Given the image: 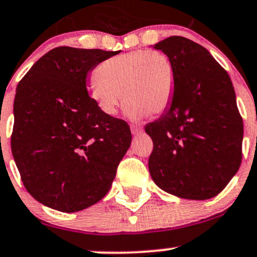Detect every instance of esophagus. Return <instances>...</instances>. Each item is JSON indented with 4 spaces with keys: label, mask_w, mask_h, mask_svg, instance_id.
<instances>
[{
    "label": "esophagus",
    "mask_w": 257,
    "mask_h": 257,
    "mask_svg": "<svg viewBox=\"0 0 257 257\" xmlns=\"http://www.w3.org/2000/svg\"><path fill=\"white\" fill-rule=\"evenodd\" d=\"M142 130H143L142 126L137 125V123H136V125H135V123H134V125H131V132H132V135H139L140 132L142 131Z\"/></svg>",
    "instance_id": "esophagus-1"
}]
</instances>
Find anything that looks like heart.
<instances>
[{"mask_svg":"<svg viewBox=\"0 0 257 257\" xmlns=\"http://www.w3.org/2000/svg\"><path fill=\"white\" fill-rule=\"evenodd\" d=\"M88 84L89 94L107 115L116 114L120 94L126 115L140 118L161 115L172 105L176 71L168 55L156 50H134L105 60Z\"/></svg>","mask_w":257,"mask_h":257,"instance_id":"heart-1","label":"heart"}]
</instances>
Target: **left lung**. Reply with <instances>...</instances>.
Wrapping results in <instances>:
<instances>
[{"label": "left lung", "mask_w": 257, "mask_h": 257, "mask_svg": "<svg viewBox=\"0 0 257 257\" xmlns=\"http://www.w3.org/2000/svg\"><path fill=\"white\" fill-rule=\"evenodd\" d=\"M172 59L175 93L169 109L146 126L153 141L154 183L187 200L217 196L239 170L242 117L227 71L203 46L169 37L153 46Z\"/></svg>", "instance_id": "obj_1"}]
</instances>
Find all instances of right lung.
<instances>
[{"label": "right lung", "instance_id": "right-lung-1", "mask_svg": "<svg viewBox=\"0 0 257 257\" xmlns=\"http://www.w3.org/2000/svg\"><path fill=\"white\" fill-rule=\"evenodd\" d=\"M118 51L55 48L16 90L11 148L24 187L43 205L77 212L107 194L131 145L127 122L100 110L87 76Z\"/></svg>", "mask_w": 257, "mask_h": 257}]
</instances>
